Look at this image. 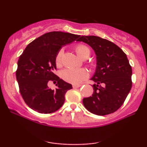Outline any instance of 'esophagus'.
I'll return each mask as SVG.
<instances>
[{"label":"esophagus","mask_w":147,"mask_h":147,"mask_svg":"<svg viewBox=\"0 0 147 147\" xmlns=\"http://www.w3.org/2000/svg\"><path fill=\"white\" fill-rule=\"evenodd\" d=\"M81 86V85H79V84H73V86H72V87H73L74 88H79Z\"/></svg>","instance_id":"obj_1"}]
</instances>
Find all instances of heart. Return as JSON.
I'll return each instance as SVG.
<instances>
[{"mask_svg":"<svg viewBox=\"0 0 147 147\" xmlns=\"http://www.w3.org/2000/svg\"><path fill=\"white\" fill-rule=\"evenodd\" d=\"M75 51L80 57L82 58L84 56L90 54V49L84 45H78L75 47ZM62 50L58 52L55 57V63L59 65L61 61ZM88 74L84 69H74V68H67L61 72V77L65 81L73 84H78L87 78Z\"/></svg>","mask_w":147,"mask_h":147,"instance_id":"1","label":"heart"}]
</instances>
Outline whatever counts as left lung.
Returning a JSON list of instances; mask_svg holds the SVG:
<instances>
[{"mask_svg": "<svg viewBox=\"0 0 147 147\" xmlns=\"http://www.w3.org/2000/svg\"><path fill=\"white\" fill-rule=\"evenodd\" d=\"M77 41L87 43L95 52L96 67L91 80L94 92L83 99L92 114L104 116L116 111L132 88V68L127 56L112 42L97 36H82Z\"/></svg>", "mask_w": 147, "mask_h": 147, "instance_id": "1", "label": "left lung"}]
</instances>
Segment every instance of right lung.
<instances>
[{
  "mask_svg": "<svg viewBox=\"0 0 147 147\" xmlns=\"http://www.w3.org/2000/svg\"><path fill=\"white\" fill-rule=\"evenodd\" d=\"M80 35L61 31L47 33L27 46L19 57L16 77L24 101L39 113L57 111L65 102V94L72 88L53 73L57 69L55 57L63 46L76 41ZM49 80L58 81V88L51 90Z\"/></svg>",
  "mask_w": 147,
  "mask_h": 147,
  "instance_id": "obj_1",
  "label": "right lung"
}]
</instances>
